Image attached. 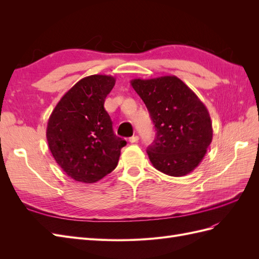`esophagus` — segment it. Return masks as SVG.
<instances>
[{"label": "esophagus", "mask_w": 259, "mask_h": 259, "mask_svg": "<svg viewBox=\"0 0 259 259\" xmlns=\"http://www.w3.org/2000/svg\"><path fill=\"white\" fill-rule=\"evenodd\" d=\"M138 139H139V137H138L137 135H135V136H132V137L130 138V143H132V144H135V143H137V142H138Z\"/></svg>", "instance_id": "esophagus-1"}]
</instances>
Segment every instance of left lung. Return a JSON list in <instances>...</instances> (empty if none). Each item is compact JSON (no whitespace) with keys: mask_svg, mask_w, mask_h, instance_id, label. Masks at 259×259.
Masks as SVG:
<instances>
[{"mask_svg":"<svg viewBox=\"0 0 259 259\" xmlns=\"http://www.w3.org/2000/svg\"><path fill=\"white\" fill-rule=\"evenodd\" d=\"M131 85L143 99L155 127V139L147 150L154 168L174 177L191 173L213 139L205 105L175 75L134 79Z\"/></svg>","mask_w":259,"mask_h":259,"instance_id":"obj_1","label":"left lung"}]
</instances>
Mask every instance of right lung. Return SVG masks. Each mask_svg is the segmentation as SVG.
<instances>
[{
	"label": "right lung",
	"mask_w": 259,
	"mask_h": 259,
	"mask_svg": "<svg viewBox=\"0 0 259 259\" xmlns=\"http://www.w3.org/2000/svg\"><path fill=\"white\" fill-rule=\"evenodd\" d=\"M115 84L111 75L83 77L53 110L46 139L55 161L75 182L93 184L116 167L124 139L114 135L105 99Z\"/></svg>",
	"instance_id": "1"
}]
</instances>
